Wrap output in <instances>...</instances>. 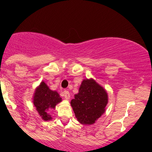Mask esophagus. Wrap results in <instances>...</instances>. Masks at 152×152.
Segmentation results:
<instances>
[{
  "mask_svg": "<svg viewBox=\"0 0 152 152\" xmlns=\"http://www.w3.org/2000/svg\"><path fill=\"white\" fill-rule=\"evenodd\" d=\"M63 96L66 100H69V99H70V93H69L67 90H65V91L63 92Z\"/></svg>",
  "mask_w": 152,
  "mask_h": 152,
  "instance_id": "1",
  "label": "esophagus"
}]
</instances>
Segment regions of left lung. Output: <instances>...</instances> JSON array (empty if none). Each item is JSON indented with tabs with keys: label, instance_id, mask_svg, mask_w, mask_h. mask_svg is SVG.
I'll return each mask as SVG.
<instances>
[{
	"label": "left lung",
	"instance_id": "obj_1",
	"mask_svg": "<svg viewBox=\"0 0 152 152\" xmlns=\"http://www.w3.org/2000/svg\"><path fill=\"white\" fill-rule=\"evenodd\" d=\"M108 104L107 90L93 79H85L70 102L76 119L83 125H92L105 113Z\"/></svg>",
	"mask_w": 152,
	"mask_h": 152
}]
</instances>
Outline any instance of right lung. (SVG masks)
<instances>
[{
    "label": "right lung",
    "instance_id": "obj_1",
    "mask_svg": "<svg viewBox=\"0 0 152 152\" xmlns=\"http://www.w3.org/2000/svg\"><path fill=\"white\" fill-rule=\"evenodd\" d=\"M32 99L38 114L45 121L51 120L50 111L62 102L59 93L56 90H50L44 81L36 87Z\"/></svg>",
    "mask_w": 152,
    "mask_h": 152
}]
</instances>
